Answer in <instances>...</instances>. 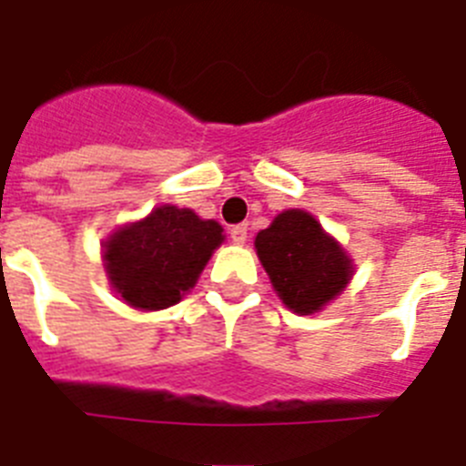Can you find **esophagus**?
Here are the masks:
<instances>
[{
    "instance_id": "1",
    "label": "esophagus",
    "mask_w": 466,
    "mask_h": 466,
    "mask_svg": "<svg viewBox=\"0 0 466 466\" xmlns=\"http://www.w3.org/2000/svg\"><path fill=\"white\" fill-rule=\"evenodd\" d=\"M230 240L236 242V245H245L247 240V224H238L230 228Z\"/></svg>"
}]
</instances>
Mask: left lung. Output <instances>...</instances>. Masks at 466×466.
I'll use <instances>...</instances> for the list:
<instances>
[{
    "instance_id": "1",
    "label": "left lung",
    "mask_w": 466,
    "mask_h": 466,
    "mask_svg": "<svg viewBox=\"0 0 466 466\" xmlns=\"http://www.w3.org/2000/svg\"><path fill=\"white\" fill-rule=\"evenodd\" d=\"M254 249L275 294L296 315H315L339 299L355 261L306 209H284L258 230Z\"/></svg>"
}]
</instances>
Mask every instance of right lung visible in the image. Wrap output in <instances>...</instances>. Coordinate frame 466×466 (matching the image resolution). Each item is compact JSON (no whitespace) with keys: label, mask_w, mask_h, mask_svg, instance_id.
<instances>
[{"label":"right lung","mask_w":466,"mask_h":466,"mask_svg":"<svg viewBox=\"0 0 466 466\" xmlns=\"http://www.w3.org/2000/svg\"><path fill=\"white\" fill-rule=\"evenodd\" d=\"M226 240L219 221L193 209L158 205L144 219L127 221L102 240L111 289L135 310H166L196 287Z\"/></svg>","instance_id":"add662e5"}]
</instances>
